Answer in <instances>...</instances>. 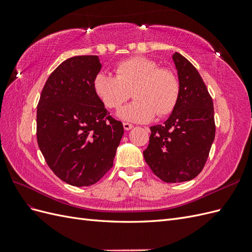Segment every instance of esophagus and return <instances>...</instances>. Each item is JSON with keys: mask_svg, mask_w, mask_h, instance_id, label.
Masks as SVG:
<instances>
[{"mask_svg": "<svg viewBox=\"0 0 252 252\" xmlns=\"http://www.w3.org/2000/svg\"><path fill=\"white\" fill-rule=\"evenodd\" d=\"M123 127L125 130H130V129L133 127L130 123H123Z\"/></svg>", "mask_w": 252, "mask_h": 252, "instance_id": "1", "label": "esophagus"}]
</instances>
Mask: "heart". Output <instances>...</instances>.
I'll return each mask as SVG.
<instances>
[{
  "mask_svg": "<svg viewBox=\"0 0 252 252\" xmlns=\"http://www.w3.org/2000/svg\"><path fill=\"white\" fill-rule=\"evenodd\" d=\"M114 71L116 77L98 72L93 85L98 100L108 109L120 108L132 91L135 100L118 112L120 119L146 123L156 114L163 118L174 109L180 85L171 70L158 68L151 59L134 57L119 63Z\"/></svg>",
  "mask_w": 252,
  "mask_h": 252,
  "instance_id": "1",
  "label": "heart"
}]
</instances>
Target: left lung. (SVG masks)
I'll return each instance as SVG.
<instances>
[{
	"label": "left lung",
	"instance_id": "left-lung-1",
	"mask_svg": "<svg viewBox=\"0 0 252 252\" xmlns=\"http://www.w3.org/2000/svg\"><path fill=\"white\" fill-rule=\"evenodd\" d=\"M180 94L177 105L163 125L151 126L144 158L166 183L194 179L207 161L216 135L212 98L196 68L175 52Z\"/></svg>",
	"mask_w": 252,
	"mask_h": 252
}]
</instances>
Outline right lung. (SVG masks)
<instances>
[{
  "label": "right lung",
  "mask_w": 252,
  "mask_h": 252,
  "mask_svg": "<svg viewBox=\"0 0 252 252\" xmlns=\"http://www.w3.org/2000/svg\"><path fill=\"white\" fill-rule=\"evenodd\" d=\"M97 56L60 64L46 81L36 109V139L49 168L67 184L94 185L113 166L124 134L94 94Z\"/></svg>",
  "instance_id": "add662e5"
}]
</instances>
